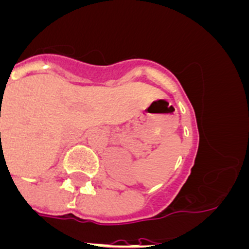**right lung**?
Returning a JSON list of instances; mask_svg holds the SVG:
<instances>
[{
    "label": "right lung",
    "instance_id": "add662e5",
    "mask_svg": "<svg viewBox=\"0 0 249 249\" xmlns=\"http://www.w3.org/2000/svg\"><path fill=\"white\" fill-rule=\"evenodd\" d=\"M0 135H1V133H0Z\"/></svg>",
    "mask_w": 249,
    "mask_h": 249
}]
</instances>
